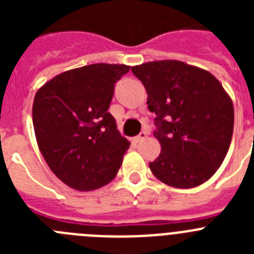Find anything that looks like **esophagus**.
Wrapping results in <instances>:
<instances>
[{"label": "esophagus", "instance_id": "obj_1", "mask_svg": "<svg viewBox=\"0 0 254 254\" xmlns=\"http://www.w3.org/2000/svg\"><path fill=\"white\" fill-rule=\"evenodd\" d=\"M146 137H147L146 132H141V133L138 134V136H136V137H134V141H136V142H141V141L145 140V138H146Z\"/></svg>", "mask_w": 254, "mask_h": 254}]
</instances>
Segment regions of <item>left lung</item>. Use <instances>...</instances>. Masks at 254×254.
I'll use <instances>...</instances> for the list:
<instances>
[{"instance_id":"left-lung-1","label":"left lung","mask_w":254,"mask_h":254,"mask_svg":"<svg viewBox=\"0 0 254 254\" xmlns=\"http://www.w3.org/2000/svg\"><path fill=\"white\" fill-rule=\"evenodd\" d=\"M155 113L154 136L161 146L149 164L167 186L193 188L214 176L232 142V98L212 73L177 60L132 67Z\"/></svg>"}]
</instances>
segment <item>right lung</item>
Wrapping results in <instances>:
<instances>
[{"label":"right lung","instance_id":"obj_1","mask_svg":"<svg viewBox=\"0 0 254 254\" xmlns=\"http://www.w3.org/2000/svg\"><path fill=\"white\" fill-rule=\"evenodd\" d=\"M126 64H94L68 69L38 89L33 125L38 147L64 185L81 192L114 179L129 147L108 109Z\"/></svg>","mask_w":254,"mask_h":254}]
</instances>
